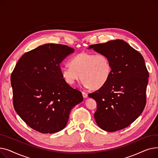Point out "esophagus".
Wrapping results in <instances>:
<instances>
[{
    "instance_id": "34e87169",
    "label": "esophagus",
    "mask_w": 158,
    "mask_h": 158,
    "mask_svg": "<svg viewBox=\"0 0 158 158\" xmlns=\"http://www.w3.org/2000/svg\"><path fill=\"white\" fill-rule=\"evenodd\" d=\"M82 96H83L84 98H86V97H88V94L86 93V92H82Z\"/></svg>"
}]
</instances>
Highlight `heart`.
<instances>
[{
  "label": "heart",
  "instance_id": "b5f03b06",
  "mask_svg": "<svg viewBox=\"0 0 158 158\" xmlns=\"http://www.w3.org/2000/svg\"><path fill=\"white\" fill-rule=\"evenodd\" d=\"M111 73L110 60L102 53H79L71 58L69 65L61 69V77L68 85H72L81 78L84 86L92 89L102 87Z\"/></svg>",
  "mask_w": 158,
  "mask_h": 158
}]
</instances>
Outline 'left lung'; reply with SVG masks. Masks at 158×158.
<instances>
[{"label": "left lung", "mask_w": 158, "mask_h": 158, "mask_svg": "<svg viewBox=\"0 0 158 158\" xmlns=\"http://www.w3.org/2000/svg\"><path fill=\"white\" fill-rule=\"evenodd\" d=\"M88 48L107 55L111 64L107 82L88 94L97 104L94 114L97 125L109 132L126 128L143 112L146 104L149 75L143 57L122 40L91 45Z\"/></svg>", "instance_id": "8db88e82"}]
</instances>
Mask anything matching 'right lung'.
<instances>
[{"label":"right lung","mask_w":158,"mask_h":158,"mask_svg":"<svg viewBox=\"0 0 158 158\" xmlns=\"http://www.w3.org/2000/svg\"><path fill=\"white\" fill-rule=\"evenodd\" d=\"M74 49L47 44L25 53L11 73L15 110L30 127L44 134L64 128L73 107L83 101L61 75L60 63Z\"/></svg>","instance_id":"add662e5"}]
</instances>
